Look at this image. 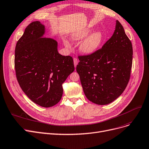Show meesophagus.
<instances>
[{
    "label": "esophagus",
    "instance_id": "esophagus-1",
    "mask_svg": "<svg viewBox=\"0 0 149 149\" xmlns=\"http://www.w3.org/2000/svg\"><path fill=\"white\" fill-rule=\"evenodd\" d=\"M74 63L75 67H76L77 65V64H78V60L75 58H74Z\"/></svg>",
    "mask_w": 149,
    "mask_h": 149
}]
</instances>
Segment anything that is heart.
Returning <instances> with one entry per match:
<instances>
[{
  "label": "heart",
  "instance_id": "b5f03b06",
  "mask_svg": "<svg viewBox=\"0 0 149 149\" xmlns=\"http://www.w3.org/2000/svg\"><path fill=\"white\" fill-rule=\"evenodd\" d=\"M92 30L93 29L89 27L84 28L74 32L73 33L71 34L70 38L72 41H79L86 38L92 31ZM102 40L103 34L102 31L100 30L95 31L93 33L90 34L81 42L79 46V50L81 53L85 54H93L99 49L102 44ZM64 44L66 47H69V44L68 41H64Z\"/></svg>",
  "mask_w": 149,
  "mask_h": 149
}]
</instances>
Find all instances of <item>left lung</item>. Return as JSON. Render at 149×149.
<instances>
[{
  "label": "left lung",
  "instance_id": "8db88e82",
  "mask_svg": "<svg viewBox=\"0 0 149 149\" xmlns=\"http://www.w3.org/2000/svg\"><path fill=\"white\" fill-rule=\"evenodd\" d=\"M79 59L76 70L89 101L107 105L124 92L130 77L133 47L118 20L113 36L102 49Z\"/></svg>",
  "mask_w": 149,
  "mask_h": 149
}]
</instances>
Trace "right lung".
<instances>
[{"label": "right lung", "instance_id": "right-lung-1", "mask_svg": "<svg viewBox=\"0 0 149 149\" xmlns=\"http://www.w3.org/2000/svg\"><path fill=\"white\" fill-rule=\"evenodd\" d=\"M46 29L40 21L30 24L17 42L15 67L24 93L36 104L53 107L63 95L62 84L74 72L72 56L58 51V42L43 38Z\"/></svg>", "mask_w": 149, "mask_h": 149}]
</instances>
